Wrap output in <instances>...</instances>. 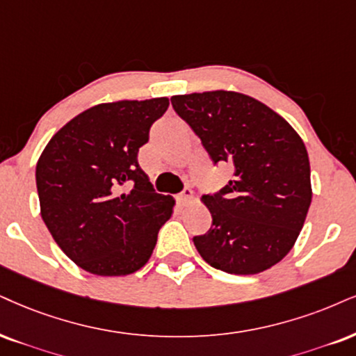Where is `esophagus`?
<instances>
[{
  "label": "esophagus",
  "instance_id": "esophagus-1",
  "mask_svg": "<svg viewBox=\"0 0 356 356\" xmlns=\"http://www.w3.org/2000/svg\"><path fill=\"white\" fill-rule=\"evenodd\" d=\"M193 198V190L191 188H185L179 195L177 196V201L178 203H186V201H190Z\"/></svg>",
  "mask_w": 356,
  "mask_h": 356
}]
</instances>
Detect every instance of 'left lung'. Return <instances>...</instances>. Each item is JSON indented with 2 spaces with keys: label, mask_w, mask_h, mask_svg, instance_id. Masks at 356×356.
I'll return each instance as SVG.
<instances>
[{
  "label": "left lung",
  "mask_w": 356,
  "mask_h": 356,
  "mask_svg": "<svg viewBox=\"0 0 356 356\" xmlns=\"http://www.w3.org/2000/svg\"><path fill=\"white\" fill-rule=\"evenodd\" d=\"M171 105L198 135L214 165H231L232 179L203 196L213 222L193 243L214 269L249 275L287 256L310 201L305 145L279 113L238 92L175 95Z\"/></svg>",
  "instance_id": "1"
}]
</instances>
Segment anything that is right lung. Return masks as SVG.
Returning <instances> with one entry per match:
<instances>
[{"mask_svg":"<svg viewBox=\"0 0 356 356\" xmlns=\"http://www.w3.org/2000/svg\"><path fill=\"white\" fill-rule=\"evenodd\" d=\"M168 99L100 104L49 140L36 166L41 216L71 261L95 275H127L150 259L175 200L153 190L138 148Z\"/></svg>","mask_w":356,"mask_h":356,"instance_id":"1","label":"right lung"}]
</instances>
